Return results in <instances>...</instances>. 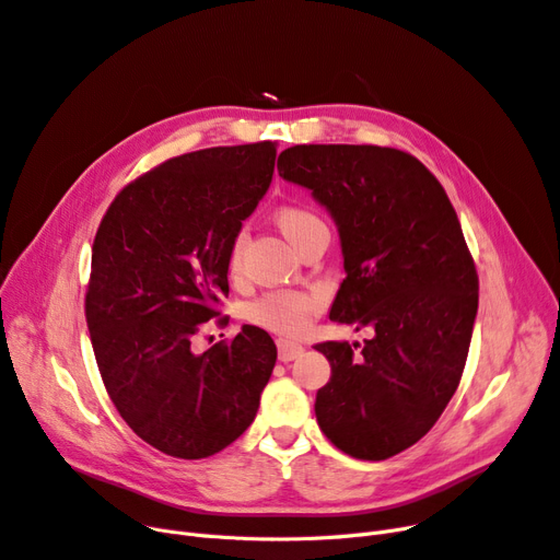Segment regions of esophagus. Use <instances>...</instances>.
Masks as SVG:
<instances>
[{"label":"esophagus","mask_w":560,"mask_h":560,"mask_svg":"<svg viewBox=\"0 0 560 560\" xmlns=\"http://www.w3.org/2000/svg\"><path fill=\"white\" fill-rule=\"evenodd\" d=\"M303 351H305V347H303V345H299V342L278 340V355H280V361H282V363L294 361V358L303 355Z\"/></svg>","instance_id":"1"}]
</instances>
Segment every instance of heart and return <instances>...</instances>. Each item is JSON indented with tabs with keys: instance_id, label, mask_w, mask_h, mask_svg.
<instances>
[{
	"instance_id": "b5f03b06",
	"label": "heart",
	"mask_w": 560,
	"mask_h": 560,
	"mask_svg": "<svg viewBox=\"0 0 560 560\" xmlns=\"http://www.w3.org/2000/svg\"><path fill=\"white\" fill-rule=\"evenodd\" d=\"M276 222L280 232L287 236V241L296 245L312 232L322 228L324 222L319 220L317 213H312L305 207H282L276 213ZM241 253H243V236H236L232 243V250H230V273L238 276L241 271ZM322 299L317 294H310V292H271L261 296L259 301H255L248 310V317L250 322L287 335V338H292V335H299L305 330V326L310 324L312 315L319 310Z\"/></svg>"
}]
</instances>
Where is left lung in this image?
<instances>
[{
    "instance_id": "8db88e82",
    "label": "left lung",
    "mask_w": 560,
    "mask_h": 560,
    "mask_svg": "<svg viewBox=\"0 0 560 560\" xmlns=\"http://www.w3.org/2000/svg\"><path fill=\"white\" fill-rule=\"evenodd\" d=\"M278 172L338 228L347 278L330 322L372 332L315 347L330 363L317 422L342 453L388 459L434 428L464 372L478 273L457 213L428 167L388 147L299 144Z\"/></svg>"
}]
</instances>
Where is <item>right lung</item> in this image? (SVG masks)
Masks as SVG:
<instances>
[{"label": "right lung", "mask_w": 560, "mask_h": 560, "mask_svg": "<svg viewBox=\"0 0 560 560\" xmlns=\"http://www.w3.org/2000/svg\"><path fill=\"white\" fill-rule=\"evenodd\" d=\"M276 144L184 153L128 184L101 220L86 326L103 384L153 448L202 459L257 416L278 349L245 324L232 342L190 349L230 294V250L271 186Z\"/></svg>", "instance_id": "1"}]
</instances>
